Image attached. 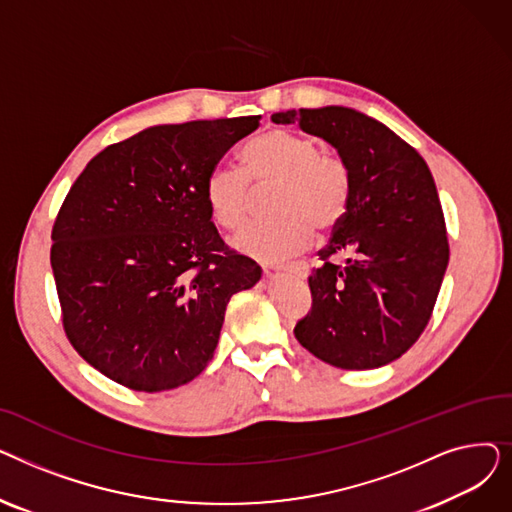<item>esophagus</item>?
<instances>
[{
	"instance_id": "obj_1",
	"label": "esophagus",
	"mask_w": 512,
	"mask_h": 512,
	"mask_svg": "<svg viewBox=\"0 0 512 512\" xmlns=\"http://www.w3.org/2000/svg\"><path fill=\"white\" fill-rule=\"evenodd\" d=\"M270 270H280V272H290L297 278L305 280L309 276V265L303 261H290V263H282V265H270Z\"/></svg>"
}]
</instances>
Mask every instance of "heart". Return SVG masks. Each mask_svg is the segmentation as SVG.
<instances>
[{"mask_svg":"<svg viewBox=\"0 0 512 512\" xmlns=\"http://www.w3.org/2000/svg\"><path fill=\"white\" fill-rule=\"evenodd\" d=\"M245 172L220 164L205 180V201L213 222L236 230L245 224L253 187L276 184L270 209L274 218L247 226L232 245L249 257L276 261L311 245L315 228H336L351 203L353 178L346 161L324 153L311 134L276 128L261 134L247 149Z\"/></svg>","mask_w":512,"mask_h":512,"instance_id":"heart-1","label":"heart"}]
</instances>
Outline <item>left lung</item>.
Returning a JSON list of instances; mask_svg holds the SVG:
<instances>
[{
	"mask_svg": "<svg viewBox=\"0 0 512 512\" xmlns=\"http://www.w3.org/2000/svg\"><path fill=\"white\" fill-rule=\"evenodd\" d=\"M272 120L328 141L353 178L351 203L309 276L313 303L294 336L340 369L388 365L423 334L448 265L432 172L407 141L351 107L288 110Z\"/></svg>",
	"mask_w": 512,
	"mask_h": 512,
	"instance_id": "left-lung-1",
	"label": "left lung"
}]
</instances>
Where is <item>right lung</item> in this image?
<instances>
[{
    "label": "right lung",
    "mask_w": 512,
    "mask_h": 512,
    "mask_svg": "<svg viewBox=\"0 0 512 512\" xmlns=\"http://www.w3.org/2000/svg\"><path fill=\"white\" fill-rule=\"evenodd\" d=\"M261 116L151 126L97 153L51 230L64 332L89 365L130 390L195 380L232 294L261 267L211 222L207 174Z\"/></svg>",
    "instance_id": "1"
}]
</instances>
